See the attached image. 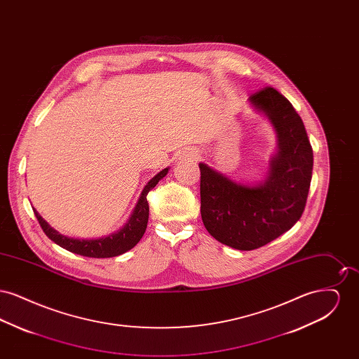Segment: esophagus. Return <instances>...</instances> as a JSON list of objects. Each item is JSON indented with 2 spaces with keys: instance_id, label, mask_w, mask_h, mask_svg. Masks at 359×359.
Wrapping results in <instances>:
<instances>
[{
  "instance_id": "1",
  "label": "esophagus",
  "mask_w": 359,
  "mask_h": 359,
  "mask_svg": "<svg viewBox=\"0 0 359 359\" xmlns=\"http://www.w3.org/2000/svg\"><path fill=\"white\" fill-rule=\"evenodd\" d=\"M183 156H184L186 158H188V160H196V158L199 157V154H198L196 151H187V152H184Z\"/></svg>"
}]
</instances>
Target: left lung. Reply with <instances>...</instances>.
Returning <instances> with one entry per match:
<instances>
[{
  "instance_id": "8db88e82",
  "label": "left lung",
  "mask_w": 359,
  "mask_h": 359,
  "mask_svg": "<svg viewBox=\"0 0 359 359\" xmlns=\"http://www.w3.org/2000/svg\"><path fill=\"white\" fill-rule=\"evenodd\" d=\"M249 103L269 120L277 137L266 179L245 184L199 164L203 224L214 238L237 250L258 249L300 219L313 167L304 123L284 95L265 87Z\"/></svg>"
}]
</instances>
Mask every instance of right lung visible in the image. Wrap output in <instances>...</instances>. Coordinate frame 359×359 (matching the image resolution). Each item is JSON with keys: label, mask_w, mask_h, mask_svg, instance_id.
<instances>
[{"label": "right lung", "mask_w": 359, "mask_h": 359, "mask_svg": "<svg viewBox=\"0 0 359 359\" xmlns=\"http://www.w3.org/2000/svg\"><path fill=\"white\" fill-rule=\"evenodd\" d=\"M168 170L170 168H164L148 182V184L142 189L136 207L133 208V212L129 217L128 222L125 223L120 230L101 238L79 239L63 236L46 222L41 218V215L34 208V215L40 223L43 231L46 233V236L53 241L56 245H59L60 248L69 250L71 253H75L79 256L93 257V258L120 256L126 253L128 250H130L132 248H135L140 242V239L142 238L147 230L148 218H149V205L147 201V195L168 173Z\"/></svg>", "instance_id": "1"}]
</instances>
